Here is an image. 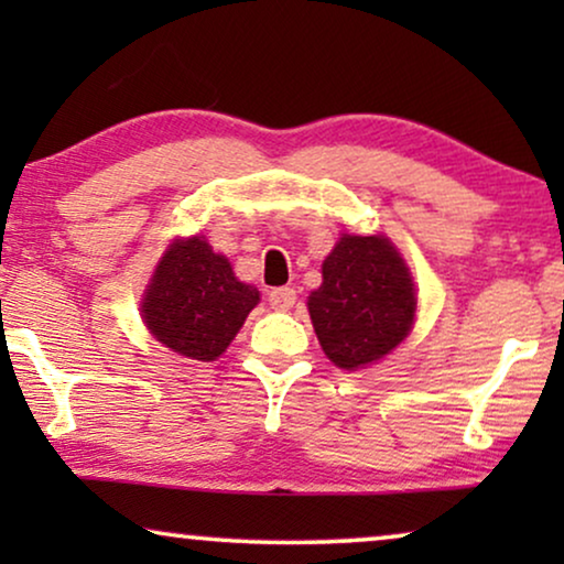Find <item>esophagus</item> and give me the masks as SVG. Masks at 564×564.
<instances>
[{"mask_svg": "<svg viewBox=\"0 0 564 564\" xmlns=\"http://www.w3.org/2000/svg\"><path fill=\"white\" fill-rule=\"evenodd\" d=\"M295 290L292 288H274L269 292V305L274 307V311H290L292 305H295Z\"/></svg>", "mask_w": 564, "mask_h": 564, "instance_id": "34e87169", "label": "esophagus"}]
</instances>
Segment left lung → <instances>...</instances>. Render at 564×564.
I'll return each instance as SVG.
<instances>
[{"mask_svg": "<svg viewBox=\"0 0 564 564\" xmlns=\"http://www.w3.org/2000/svg\"><path fill=\"white\" fill-rule=\"evenodd\" d=\"M415 284L390 238L344 234L307 297L315 336L341 369L375 365L411 334Z\"/></svg>", "mask_w": 564, "mask_h": 564, "instance_id": "obj_1", "label": "left lung"}]
</instances>
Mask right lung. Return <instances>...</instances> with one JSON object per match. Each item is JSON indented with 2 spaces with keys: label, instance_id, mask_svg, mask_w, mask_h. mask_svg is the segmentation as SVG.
I'll list each match as a JSON object with an SVG mask.
<instances>
[{
  "label": "right lung",
  "instance_id": "right-lung-1",
  "mask_svg": "<svg viewBox=\"0 0 564 564\" xmlns=\"http://www.w3.org/2000/svg\"><path fill=\"white\" fill-rule=\"evenodd\" d=\"M259 303L253 284L238 282L230 261L203 236L176 238L143 292L141 315L153 338L182 357L215 361Z\"/></svg>",
  "mask_w": 564,
  "mask_h": 564
}]
</instances>
